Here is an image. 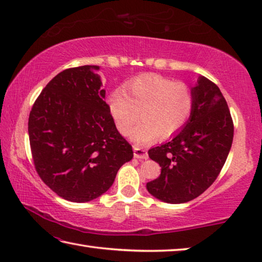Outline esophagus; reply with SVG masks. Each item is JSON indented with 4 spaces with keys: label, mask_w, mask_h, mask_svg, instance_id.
I'll return each mask as SVG.
<instances>
[{
    "label": "esophagus",
    "mask_w": 262,
    "mask_h": 262,
    "mask_svg": "<svg viewBox=\"0 0 262 262\" xmlns=\"http://www.w3.org/2000/svg\"><path fill=\"white\" fill-rule=\"evenodd\" d=\"M134 157L139 158V159H148V152L145 151L144 149L139 148V147H134Z\"/></svg>",
    "instance_id": "esophagus-1"
}]
</instances>
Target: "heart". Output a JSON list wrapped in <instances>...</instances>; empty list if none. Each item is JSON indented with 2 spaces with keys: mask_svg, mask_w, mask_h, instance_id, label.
Returning <instances> with one entry per match:
<instances>
[{
  "mask_svg": "<svg viewBox=\"0 0 262 262\" xmlns=\"http://www.w3.org/2000/svg\"><path fill=\"white\" fill-rule=\"evenodd\" d=\"M194 104V94L187 84L157 74L132 79L125 90L117 89L107 97L110 113L122 135L129 133L140 113L141 121L129 134L140 145L178 134L192 117Z\"/></svg>",
  "mask_w": 262,
  "mask_h": 262,
  "instance_id": "obj_1",
  "label": "heart"
}]
</instances>
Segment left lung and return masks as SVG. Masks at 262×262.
I'll return each mask as SVG.
<instances>
[{"instance_id": "obj_1", "label": "left lung", "mask_w": 262, "mask_h": 262, "mask_svg": "<svg viewBox=\"0 0 262 262\" xmlns=\"http://www.w3.org/2000/svg\"><path fill=\"white\" fill-rule=\"evenodd\" d=\"M192 91L195 104L189 121L170 142L148 151L162 172L147 189L167 203L188 202L210 187L233 140L232 118L220 88L200 76Z\"/></svg>"}]
</instances>
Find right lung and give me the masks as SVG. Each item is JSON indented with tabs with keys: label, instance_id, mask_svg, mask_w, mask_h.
I'll list each match as a JSON object with an SVG mask.
<instances>
[{
	"label": "right lung",
	"instance_id": "1",
	"mask_svg": "<svg viewBox=\"0 0 262 262\" xmlns=\"http://www.w3.org/2000/svg\"><path fill=\"white\" fill-rule=\"evenodd\" d=\"M98 66L66 69L34 101L29 137L35 171L64 200L104 194L134 156L104 101Z\"/></svg>",
	"mask_w": 262,
	"mask_h": 262
}]
</instances>
